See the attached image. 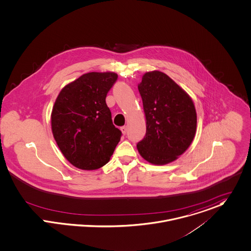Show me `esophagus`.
Segmentation results:
<instances>
[{
  "label": "esophagus",
  "instance_id": "obj_1",
  "mask_svg": "<svg viewBox=\"0 0 251 251\" xmlns=\"http://www.w3.org/2000/svg\"><path fill=\"white\" fill-rule=\"evenodd\" d=\"M120 129H121V132H122L124 135H125V134L127 133V131H128V127H127V126H123V127H121Z\"/></svg>",
  "mask_w": 251,
  "mask_h": 251
}]
</instances>
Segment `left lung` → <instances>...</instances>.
<instances>
[{
    "label": "left lung",
    "mask_w": 251,
    "mask_h": 251,
    "mask_svg": "<svg viewBox=\"0 0 251 251\" xmlns=\"http://www.w3.org/2000/svg\"><path fill=\"white\" fill-rule=\"evenodd\" d=\"M138 87L146 119V134L138 151L152 165L174 162L195 139L197 116L193 99L158 70L146 72Z\"/></svg>",
    "instance_id": "left-lung-1"
}]
</instances>
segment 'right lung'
Returning <instances> with one entry per match:
<instances>
[{
    "mask_svg": "<svg viewBox=\"0 0 251 251\" xmlns=\"http://www.w3.org/2000/svg\"><path fill=\"white\" fill-rule=\"evenodd\" d=\"M117 80L114 72H89L66 84L56 97L51 126L56 144L74 167L94 170L104 167L118 144L121 132L112 124L106 104Z\"/></svg>",
    "mask_w": 251,
    "mask_h": 251,
    "instance_id": "obj_1",
    "label": "right lung"
}]
</instances>
